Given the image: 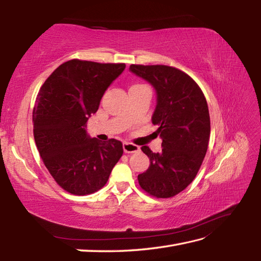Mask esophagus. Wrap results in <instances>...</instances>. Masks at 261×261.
<instances>
[{
	"instance_id": "esophagus-1",
	"label": "esophagus",
	"mask_w": 261,
	"mask_h": 261,
	"mask_svg": "<svg viewBox=\"0 0 261 261\" xmlns=\"http://www.w3.org/2000/svg\"><path fill=\"white\" fill-rule=\"evenodd\" d=\"M123 150L125 153H134V152H138L140 150V147L135 145V143L131 142H124L123 143Z\"/></svg>"
}]
</instances>
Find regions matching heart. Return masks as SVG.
<instances>
[{
	"label": "heart",
	"mask_w": 261,
	"mask_h": 261,
	"mask_svg": "<svg viewBox=\"0 0 261 261\" xmlns=\"http://www.w3.org/2000/svg\"><path fill=\"white\" fill-rule=\"evenodd\" d=\"M134 86H135V85H134Z\"/></svg>",
	"instance_id": "b5f03b06"
}]
</instances>
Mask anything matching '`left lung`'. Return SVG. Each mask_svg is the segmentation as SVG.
Segmentation results:
<instances>
[{
  "instance_id": "obj_1",
  "label": "left lung",
  "mask_w": 261,
  "mask_h": 261,
  "mask_svg": "<svg viewBox=\"0 0 261 261\" xmlns=\"http://www.w3.org/2000/svg\"><path fill=\"white\" fill-rule=\"evenodd\" d=\"M129 69L156 90L151 121L163 139L160 153L141 147L150 166L138 175V181L150 196L173 197L195 178L206 154L211 132L206 98L191 76L175 67L131 65Z\"/></svg>"
}]
</instances>
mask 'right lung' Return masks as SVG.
<instances>
[{
	"mask_svg": "<svg viewBox=\"0 0 261 261\" xmlns=\"http://www.w3.org/2000/svg\"><path fill=\"white\" fill-rule=\"evenodd\" d=\"M124 64L71 59L55 69L39 91L32 112L33 137L46 168L73 195H88L107 184L123 147L86 134L91 114Z\"/></svg>",
	"mask_w": 261,
	"mask_h": 261,
	"instance_id": "obj_1",
	"label": "right lung"
}]
</instances>
